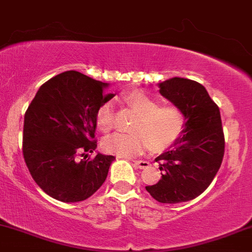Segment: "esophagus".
Instances as JSON below:
<instances>
[{"label":"esophagus","instance_id":"obj_1","mask_svg":"<svg viewBox=\"0 0 252 252\" xmlns=\"http://www.w3.org/2000/svg\"><path fill=\"white\" fill-rule=\"evenodd\" d=\"M134 165L137 166V167L139 168H147L150 166V162L149 161H144V160H134Z\"/></svg>","mask_w":252,"mask_h":252}]
</instances>
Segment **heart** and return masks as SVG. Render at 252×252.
Instances as JSON below:
<instances>
[{
	"label": "heart",
	"instance_id": "b5f03b06",
	"mask_svg": "<svg viewBox=\"0 0 252 252\" xmlns=\"http://www.w3.org/2000/svg\"><path fill=\"white\" fill-rule=\"evenodd\" d=\"M124 104L134 113L136 119L131 126L132 133H116L103 142L105 152L119 157H133L152 149L165 152L183 137L187 128V114L172 103L159 104V100L142 90L127 92L123 97ZM113 104L105 102L98 109L95 121L103 132L114 127Z\"/></svg>",
	"mask_w": 252,
	"mask_h": 252
}]
</instances>
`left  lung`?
<instances>
[{
    "label": "left lung",
    "mask_w": 252,
    "mask_h": 252,
    "mask_svg": "<svg viewBox=\"0 0 252 252\" xmlns=\"http://www.w3.org/2000/svg\"><path fill=\"white\" fill-rule=\"evenodd\" d=\"M159 86L165 98L186 111L187 128L177 143L155 159L161 180L145 189L159 203H183L200 195L220 170L225 144L221 114L199 82L173 77Z\"/></svg>",
    "instance_id": "1"
}]
</instances>
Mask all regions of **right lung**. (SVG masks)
<instances>
[{
    "mask_svg": "<svg viewBox=\"0 0 252 252\" xmlns=\"http://www.w3.org/2000/svg\"><path fill=\"white\" fill-rule=\"evenodd\" d=\"M107 84L79 71L46 81L25 111L23 155L36 184L59 201L86 200L104 183L115 157H84L97 148L95 116Z\"/></svg>",
    "mask_w": 252,
    "mask_h": 252,
    "instance_id": "right-lung-1",
    "label": "right lung"
}]
</instances>
